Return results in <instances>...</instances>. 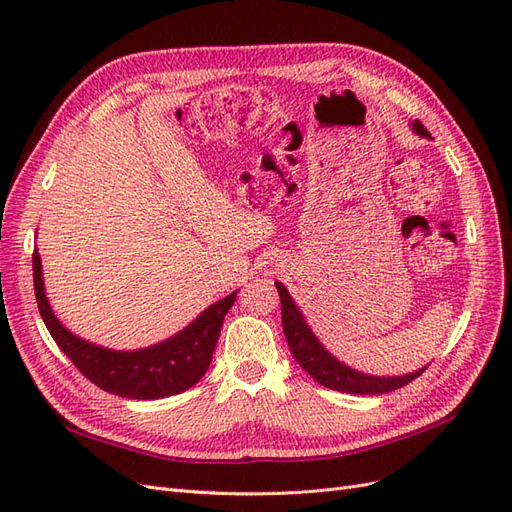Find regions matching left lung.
Returning <instances> with one entry per match:
<instances>
[{"mask_svg":"<svg viewBox=\"0 0 512 512\" xmlns=\"http://www.w3.org/2000/svg\"><path fill=\"white\" fill-rule=\"evenodd\" d=\"M412 130L416 134H421L423 138H429L431 134L425 130L421 121L412 123ZM277 292H280V301H282V324H284V335L288 339V348L292 352L297 363L312 376L318 384L327 386V389L333 391H342V393H354V395H378V393H389L395 389H401L414 378H418L427 369V365L418 371H412V374L404 376H369L363 374V371H356L342 361H337L335 356L320 344V339L314 335V331L309 329V324L305 322V316L301 314V309L294 303L290 297V292L282 282H275Z\"/></svg>","mask_w":512,"mask_h":512,"instance_id":"left-lung-1","label":"left lung"}]
</instances>
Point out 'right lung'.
<instances>
[{
    "mask_svg": "<svg viewBox=\"0 0 512 512\" xmlns=\"http://www.w3.org/2000/svg\"><path fill=\"white\" fill-rule=\"evenodd\" d=\"M32 260L38 309L55 344L87 380L119 397L160 399L188 391L209 369L224 316L237 299V292H232L215 301L183 331L160 344L138 350H111L87 342L59 322L46 297L38 250H34Z\"/></svg>",
    "mask_w": 512,
    "mask_h": 512,
    "instance_id": "add662e5",
    "label": "right lung"
}]
</instances>
